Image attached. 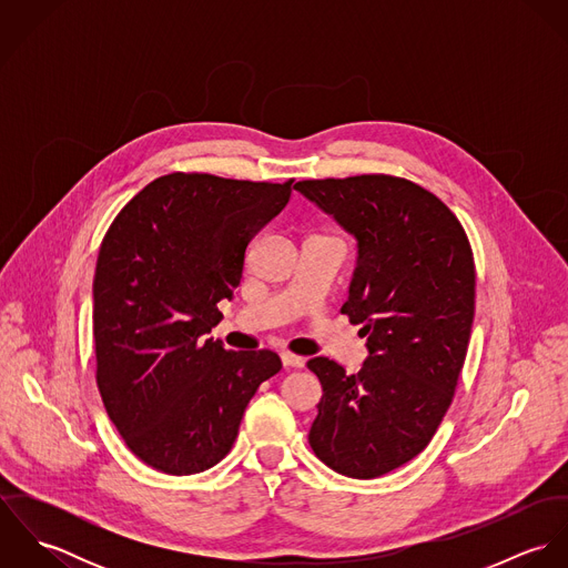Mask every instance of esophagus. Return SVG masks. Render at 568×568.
Here are the masks:
<instances>
[{"mask_svg":"<svg viewBox=\"0 0 568 568\" xmlns=\"http://www.w3.org/2000/svg\"><path fill=\"white\" fill-rule=\"evenodd\" d=\"M280 358H282L284 367H304V363H306L302 356H297V354H293V352H282Z\"/></svg>","mask_w":568,"mask_h":568,"instance_id":"esophagus-1","label":"esophagus"}]
</instances>
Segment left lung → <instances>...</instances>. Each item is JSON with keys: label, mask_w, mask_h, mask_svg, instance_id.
<instances>
[{"label": "left lung", "mask_w": 568, "mask_h": 568, "mask_svg": "<svg viewBox=\"0 0 568 568\" xmlns=\"http://www.w3.org/2000/svg\"><path fill=\"white\" fill-rule=\"evenodd\" d=\"M295 187L358 241L341 313L369 347L358 374L308 361L324 392L308 444L334 473L376 479L417 457L453 403L475 320L473 246L450 207L403 176Z\"/></svg>", "instance_id": "left-lung-1"}]
</instances>
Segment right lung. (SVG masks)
Wrapping results in <instances>:
<instances>
[{
	"label": "right lung",
	"mask_w": 568,
	"mask_h": 568,
	"mask_svg": "<svg viewBox=\"0 0 568 568\" xmlns=\"http://www.w3.org/2000/svg\"><path fill=\"white\" fill-rule=\"evenodd\" d=\"M293 181L170 172L109 225L95 262V383L129 450L165 475L216 466L244 408L282 369L271 349L234 352L205 334L241 284L244 251Z\"/></svg>",
	"instance_id": "obj_1"
}]
</instances>
